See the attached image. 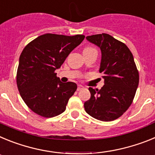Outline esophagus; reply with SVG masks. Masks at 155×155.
<instances>
[{
    "label": "esophagus",
    "mask_w": 155,
    "mask_h": 155,
    "mask_svg": "<svg viewBox=\"0 0 155 155\" xmlns=\"http://www.w3.org/2000/svg\"><path fill=\"white\" fill-rule=\"evenodd\" d=\"M83 88H84V87H83V86L78 85V88H77V90H78V91H81V90H82Z\"/></svg>",
    "instance_id": "1"
}]
</instances>
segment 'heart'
Instances as JSON below:
<instances>
[{"instance_id": "b5f03b06", "label": "heart", "mask_w": 155, "mask_h": 155, "mask_svg": "<svg viewBox=\"0 0 155 155\" xmlns=\"http://www.w3.org/2000/svg\"><path fill=\"white\" fill-rule=\"evenodd\" d=\"M85 49H91V47H87V48H85ZM85 49H84V50H85Z\"/></svg>"}]
</instances>
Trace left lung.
<instances>
[{"label":"left lung","instance_id":"1","mask_svg":"<svg viewBox=\"0 0 155 155\" xmlns=\"http://www.w3.org/2000/svg\"><path fill=\"white\" fill-rule=\"evenodd\" d=\"M87 41L102 52L100 73H103L101 89L89 87L91 98L84 102L86 113L101 121L120 117L132 104L139 84V73L132 53L124 42L106 33L89 35Z\"/></svg>","mask_w":155,"mask_h":155}]
</instances>
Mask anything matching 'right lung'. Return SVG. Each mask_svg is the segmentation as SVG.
<instances>
[{"mask_svg":"<svg viewBox=\"0 0 155 155\" xmlns=\"http://www.w3.org/2000/svg\"><path fill=\"white\" fill-rule=\"evenodd\" d=\"M84 37L46 33L24 48L19 57L16 81L23 101L35 113L50 118L65 111L77 84L61 82L55 71Z\"/></svg>","mask_w":155,"mask_h":155,"instance_id":"add662e5","label":"right lung"}]
</instances>
